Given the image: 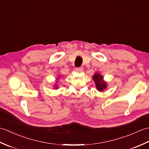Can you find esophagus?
Masks as SVG:
<instances>
[{"label": "esophagus", "mask_w": 149, "mask_h": 149, "mask_svg": "<svg viewBox=\"0 0 149 149\" xmlns=\"http://www.w3.org/2000/svg\"><path fill=\"white\" fill-rule=\"evenodd\" d=\"M75 70L77 72H83V68L82 67H79V68H76Z\"/></svg>", "instance_id": "obj_1"}]
</instances>
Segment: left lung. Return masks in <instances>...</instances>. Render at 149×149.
Returning <instances> with one entry per match:
<instances>
[{"mask_svg": "<svg viewBox=\"0 0 149 149\" xmlns=\"http://www.w3.org/2000/svg\"><path fill=\"white\" fill-rule=\"evenodd\" d=\"M94 81L95 82L96 87L99 91H102L106 88V83L103 81V77L99 74H95L93 77Z\"/></svg>", "mask_w": 149, "mask_h": 149, "instance_id": "1", "label": "left lung"}]
</instances>
